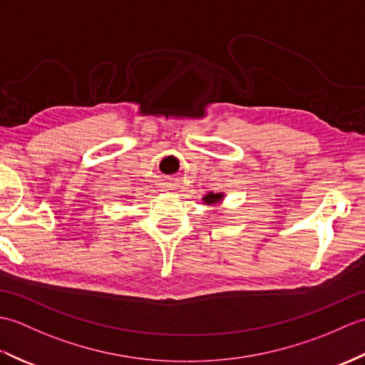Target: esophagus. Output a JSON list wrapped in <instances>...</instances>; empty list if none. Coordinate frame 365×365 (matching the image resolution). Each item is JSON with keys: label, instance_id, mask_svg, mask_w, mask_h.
Returning <instances> with one entry per match:
<instances>
[{"label": "esophagus", "instance_id": "1", "mask_svg": "<svg viewBox=\"0 0 365 365\" xmlns=\"http://www.w3.org/2000/svg\"><path fill=\"white\" fill-rule=\"evenodd\" d=\"M161 188L165 191H169V190L174 188V183L173 182H165V183H161Z\"/></svg>", "mask_w": 365, "mask_h": 365}]
</instances>
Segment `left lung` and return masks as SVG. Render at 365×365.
Returning <instances> with one entry per match:
<instances>
[{
  "mask_svg": "<svg viewBox=\"0 0 365 365\" xmlns=\"http://www.w3.org/2000/svg\"><path fill=\"white\" fill-rule=\"evenodd\" d=\"M224 199L222 192H207V195L202 197L205 205H215V204H221V200Z\"/></svg>",
  "mask_w": 365,
  "mask_h": 365,
  "instance_id": "8db88e82",
  "label": "left lung"
}]
</instances>
